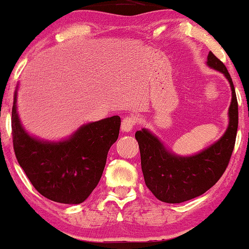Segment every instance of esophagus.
I'll use <instances>...</instances> for the list:
<instances>
[{"label": "esophagus", "mask_w": 249, "mask_h": 249, "mask_svg": "<svg viewBox=\"0 0 249 249\" xmlns=\"http://www.w3.org/2000/svg\"><path fill=\"white\" fill-rule=\"evenodd\" d=\"M136 120L132 117H125L121 122V130L124 132H129L135 127Z\"/></svg>", "instance_id": "esophagus-1"}]
</instances>
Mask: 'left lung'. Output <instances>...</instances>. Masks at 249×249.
<instances>
[{
	"instance_id": "8db88e82",
	"label": "left lung",
	"mask_w": 249,
	"mask_h": 249,
	"mask_svg": "<svg viewBox=\"0 0 249 249\" xmlns=\"http://www.w3.org/2000/svg\"><path fill=\"white\" fill-rule=\"evenodd\" d=\"M206 64L224 74L232 95L228 113L229 124L219 141L197 154L180 156L169 151L148 129L135 134L146 186L164 203H182L203 195L221 178L232 154L238 129V103L232 79L226 66L212 52L207 55Z\"/></svg>"
}]
</instances>
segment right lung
<instances>
[{
  "instance_id": "right-lung-1",
  "label": "right lung",
  "mask_w": 249,
  "mask_h": 249,
  "mask_svg": "<svg viewBox=\"0 0 249 249\" xmlns=\"http://www.w3.org/2000/svg\"><path fill=\"white\" fill-rule=\"evenodd\" d=\"M12 107V138L16 158L40 195L53 202L80 204L100 181L108 149L117 142L121 119L118 115L83 124L69 138L44 141L29 135Z\"/></svg>"
}]
</instances>
